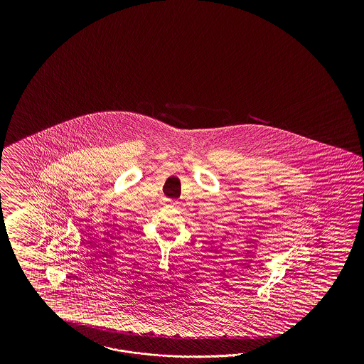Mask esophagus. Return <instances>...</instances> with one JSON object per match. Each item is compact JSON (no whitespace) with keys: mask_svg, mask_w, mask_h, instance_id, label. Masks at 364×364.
<instances>
[{"mask_svg":"<svg viewBox=\"0 0 364 364\" xmlns=\"http://www.w3.org/2000/svg\"><path fill=\"white\" fill-rule=\"evenodd\" d=\"M169 204H171V205H173V207H177V205H178V203H177V201H172V200L169 201Z\"/></svg>","mask_w":364,"mask_h":364,"instance_id":"34e87169","label":"esophagus"}]
</instances>
